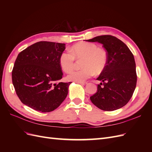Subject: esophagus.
Wrapping results in <instances>:
<instances>
[{
  "label": "esophagus",
  "mask_w": 152,
  "mask_h": 152,
  "mask_svg": "<svg viewBox=\"0 0 152 152\" xmlns=\"http://www.w3.org/2000/svg\"><path fill=\"white\" fill-rule=\"evenodd\" d=\"M78 83L81 84V85H82V86H85V85H86V84H87V82H78Z\"/></svg>",
  "instance_id": "obj_1"
}]
</instances>
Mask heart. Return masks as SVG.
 <instances>
[{
	"instance_id": "b5f03b06",
	"label": "heart",
	"mask_w": 152,
	"mask_h": 152,
	"mask_svg": "<svg viewBox=\"0 0 152 152\" xmlns=\"http://www.w3.org/2000/svg\"><path fill=\"white\" fill-rule=\"evenodd\" d=\"M70 51L61 54L59 63L65 72H70L74 66L76 59H82V68L79 70H73L67 75L69 81L83 82L94 75L99 74L107 66L108 54L103 48H99L95 44L80 42L70 48Z\"/></svg>"
}]
</instances>
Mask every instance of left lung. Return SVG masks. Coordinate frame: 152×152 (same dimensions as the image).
Returning <instances> with one entry per match:
<instances>
[{
	"label": "left lung",
	"instance_id": "1",
	"mask_svg": "<svg viewBox=\"0 0 152 152\" xmlns=\"http://www.w3.org/2000/svg\"><path fill=\"white\" fill-rule=\"evenodd\" d=\"M86 41L102 44L108 54L107 66L96 79L102 82L98 85L97 92L90 97L91 101L104 111L123 107L131 98L136 86L132 53L122 41L112 35L98 36Z\"/></svg>",
	"mask_w": 152,
	"mask_h": 152
}]
</instances>
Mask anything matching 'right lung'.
<instances>
[{
	"mask_svg": "<svg viewBox=\"0 0 152 152\" xmlns=\"http://www.w3.org/2000/svg\"><path fill=\"white\" fill-rule=\"evenodd\" d=\"M65 49V44L40 41L18 55L12 80L24 104L37 111L50 112L65 100L72 82L56 83L63 75L59 58Z\"/></svg>",
	"mask_w": 152,
	"mask_h": 152,
	"instance_id": "1",
	"label": "right lung"
}]
</instances>
